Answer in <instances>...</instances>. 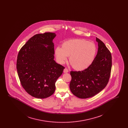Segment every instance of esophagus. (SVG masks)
I'll list each match as a JSON object with an SVG mask.
<instances>
[{
    "mask_svg": "<svg viewBox=\"0 0 128 128\" xmlns=\"http://www.w3.org/2000/svg\"><path fill=\"white\" fill-rule=\"evenodd\" d=\"M68 72V70L67 68H65L64 70V73H67Z\"/></svg>",
    "mask_w": 128,
    "mask_h": 128,
    "instance_id": "1",
    "label": "esophagus"
}]
</instances>
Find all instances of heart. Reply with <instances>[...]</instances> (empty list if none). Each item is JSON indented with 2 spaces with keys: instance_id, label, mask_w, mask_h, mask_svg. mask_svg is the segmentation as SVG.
I'll return each mask as SVG.
<instances>
[{
  "instance_id": "obj_1",
  "label": "heart",
  "mask_w": 128,
  "mask_h": 128,
  "mask_svg": "<svg viewBox=\"0 0 128 128\" xmlns=\"http://www.w3.org/2000/svg\"><path fill=\"white\" fill-rule=\"evenodd\" d=\"M96 51L94 43L83 39H74L65 41L61 48L56 47L55 54L59 63H65L67 56H69V62L72 67L76 70H82L90 66Z\"/></svg>"
}]
</instances>
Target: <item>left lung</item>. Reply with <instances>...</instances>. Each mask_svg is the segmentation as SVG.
<instances>
[{"label":"left lung","instance_id":"obj_1","mask_svg":"<svg viewBox=\"0 0 128 128\" xmlns=\"http://www.w3.org/2000/svg\"><path fill=\"white\" fill-rule=\"evenodd\" d=\"M98 54L90 66L82 71H71L70 88L74 96L80 98H91L104 89L110 79L112 56L104 44L96 38Z\"/></svg>","mask_w":128,"mask_h":128}]
</instances>
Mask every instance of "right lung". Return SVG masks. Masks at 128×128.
<instances>
[{"label":"right lung","instance_id":"add662e5","mask_svg":"<svg viewBox=\"0 0 128 128\" xmlns=\"http://www.w3.org/2000/svg\"><path fill=\"white\" fill-rule=\"evenodd\" d=\"M56 36L50 32L36 34L18 52L16 66L19 79L25 90L34 98L44 99L52 95L55 83L65 68L54 60Z\"/></svg>","mask_w":128,"mask_h":128}]
</instances>
